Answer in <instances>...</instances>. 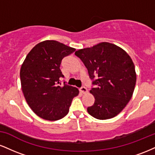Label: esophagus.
Wrapping results in <instances>:
<instances>
[{
	"mask_svg": "<svg viewBox=\"0 0 155 155\" xmlns=\"http://www.w3.org/2000/svg\"><path fill=\"white\" fill-rule=\"evenodd\" d=\"M79 91L83 94L87 93V89L85 87H81L79 89Z\"/></svg>",
	"mask_w": 155,
	"mask_h": 155,
	"instance_id": "34e87169",
	"label": "esophagus"
}]
</instances>
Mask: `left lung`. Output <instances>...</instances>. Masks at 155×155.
<instances>
[{
    "label": "left lung",
    "mask_w": 155,
    "mask_h": 155,
    "mask_svg": "<svg viewBox=\"0 0 155 155\" xmlns=\"http://www.w3.org/2000/svg\"><path fill=\"white\" fill-rule=\"evenodd\" d=\"M75 54L84 64L95 86L90 91L95 103L87 108L88 113L98 120L117 116L131 99L136 86V71L130 57L108 42L79 49Z\"/></svg>",
    "instance_id": "8db88e82"
}]
</instances>
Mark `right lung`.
Instances as JSON below:
<instances>
[{
	"label": "right lung",
	"instance_id": "right-lung-1",
	"mask_svg": "<svg viewBox=\"0 0 155 155\" xmlns=\"http://www.w3.org/2000/svg\"><path fill=\"white\" fill-rule=\"evenodd\" d=\"M76 49L57 41L35 45L27 55L20 69L22 90L31 108L41 118L58 120L66 116L79 90L63 82L60 64Z\"/></svg>",
	"mask_w": 155,
	"mask_h": 155
}]
</instances>
